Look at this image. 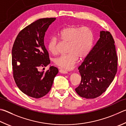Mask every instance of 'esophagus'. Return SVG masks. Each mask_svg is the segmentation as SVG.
<instances>
[{"label": "esophagus", "mask_w": 126, "mask_h": 126, "mask_svg": "<svg viewBox=\"0 0 126 126\" xmlns=\"http://www.w3.org/2000/svg\"><path fill=\"white\" fill-rule=\"evenodd\" d=\"M59 72H60L61 73H62V74H67V73H68L67 70L63 69L61 68H59Z\"/></svg>", "instance_id": "obj_1"}]
</instances>
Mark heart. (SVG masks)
<instances>
[{"label":"heart","mask_w":126,"mask_h":126,"mask_svg":"<svg viewBox=\"0 0 126 126\" xmlns=\"http://www.w3.org/2000/svg\"><path fill=\"white\" fill-rule=\"evenodd\" d=\"M58 37L64 42H67L68 53L54 59L56 65L64 69L70 70L74 68L78 57L83 59L88 55L93 46L94 33L90 27L70 26L62 30ZM58 40L56 37L49 38L47 48L53 55L58 53Z\"/></svg>","instance_id":"obj_1"}]
</instances>
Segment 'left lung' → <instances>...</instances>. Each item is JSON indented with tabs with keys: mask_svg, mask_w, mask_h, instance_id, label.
Returning <instances> with one entry per match:
<instances>
[{
	"mask_svg": "<svg viewBox=\"0 0 126 126\" xmlns=\"http://www.w3.org/2000/svg\"><path fill=\"white\" fill-rule=\"evenodd\" d=\"M117 60L112 36L101 31L99 40L78 68L81 80L75 89L78 94L94 99L104 93L117 73Z\"/></svg>",
	"mask_w": 126,
	"mask_h": 126,
	"instance_id": "obj_1",
	"label": "left lung"
}]
</instances>
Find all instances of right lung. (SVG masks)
<instances>
[{"mask_svg": "<svg viewBox=\"0 0 126 126\" xmlns=\"http://www.w3.org/2000/svg\"><path fill=\"white\" fill-rule=\"evenodd\" d=\"M56 19L43 18L32 22L20 32L12 49L13 77L18 88L25 94L38 99L51 90L58 69L51 66L45 73L38 68L50 63L44 44L45 33Z\"/></svg>", "mask_w": 126, "mask_h": 126, "instance_id": "obj_1", "label": "right lung"}]
</instances>
